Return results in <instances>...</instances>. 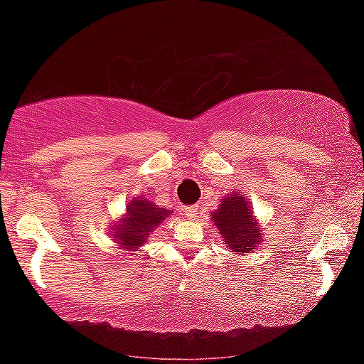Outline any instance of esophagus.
<instances>
[{
  "label": "esophagus",
  "mask_w": 364,
  "mask_h": 364,
  "mask_svg": "<svg viewBox=\"0 0 364 364\" xmlns=\"http://www.w3.org/2000/svg\"><path fill=\"white\" fill-rule=\"evenodd\" d=\"M185 215H186V218H190V220H193V218L198 215V208H196V207H186L185 208Z\"/></svg>",
  "instance_id": "1"
}]
</instances>
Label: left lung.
I'll return each mask as SVG.
<instances>
[{
	"label": "left lung",
	"mask_w": 364,
	"mask_h": 364,
	"mask_svg": "<svg viewBox=\"0 0 364 364\" xmlns=\"http://www.w3.org/2000/svg\"><path fill=\"white\" fill-rule=\"evenodd\" d=\"M212 218L232 252L242 256L261 246V230L244 195L232 193L224 196L218 210L212 213Z\"/></svg>",
	"instance_id": "1"
}]
</instances>
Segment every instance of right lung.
<instances>
[{
	"label": "right lung",
	"instance_id": "right-lung-1",
	"mask_svg": "<svg viewBox=\"0 0 364 364\" xmlns=\"http://www.w3.org/2000/svg\"><path fill=\"white\" fill-rule=\"evenodd\" d=\"M169 213L171 210L156 207L144 196H135L127 205L124 218L112 225V237L120 247L137 251L139 246L147 242L149 234H152L157 225L163 224Z\"/></svg>",
	"mask_w": 364,
	"mask_h": 364
}]
</instances>
